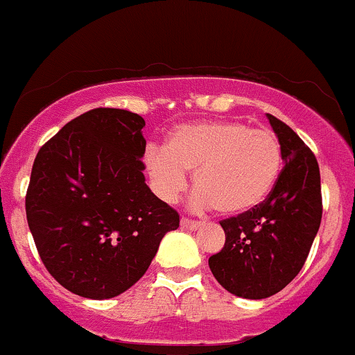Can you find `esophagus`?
Returning a JSON list of instances; mask_svg holds the SVG:
<instances>
[{"label": "esophagus", "instance_id": "obj_1", "mask_svg": "<svg viewBox=\"0 0 355 355\" xmlns=\"http://www.w3.org/2000/svg\"><path fill=\"white\" fill-rule=\"evenodd\" d=\"M201 225H203V222L191 220V218H188V216H182V218H181V227L186 228V230H198Z\"/></svg>", "mask_w": 355, "mask_h": 355}]
</instances>
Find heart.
Segmentation results:
<instances>
[{
    "instance_id": "heart-1",
    "label": "heart",
    "mask_w": 355,
    "mask_h": 355,
    "mask_svg": "<svg viewBox=\"0 0 355 355\" xmlns=\"http://www.w3.org/2000/svg\"><path fill=\"white\" fill-rule=\"evenodd\" d=\"M147 166L166 200L184 191L186 171H194L198 203L235 215L261 205L272 191L283 147L270 130L243 121H196L178 127L166 148H148Z\"/></svg>"
}]
</instances>
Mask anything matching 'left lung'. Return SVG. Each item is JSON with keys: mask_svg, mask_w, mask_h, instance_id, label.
I'll return each instance as SVG.
<instances>
[{"mask_svg": "<svg viewBox=\"0 0 355 355\" xmlns=\"http://www.w3.org/2000/svg\"><path fill=\"white\" fill-rule=\"evenodd\" d=\"M268 118L283 147L279 179L261 205L220 222L225 245L208 259L215 279L249 300L276 295L298 276L323 211L315 154L284 121Z\"/></svg>", "mask_w": 355, "mask_h": 355, "instance_id": "8db88e82", "label": "left lung"}]
</instances>
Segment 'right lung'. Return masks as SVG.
I'll list each match as a JSON object with an SVG mask.
<instances>
[{"mask_svg":"<svg viewBox=\"0 0 355 355\" xmlns=\"http://www.w3.org/2000/svg\"><path fill=\"white\" fill-rule=\"evenodd\" d=\"M144 127L127 110H89L47 140L33 162L30 232L51 276L83 298L127 291L179 227V213L146 184Z\"/></svg>","mask_w":355,"mask_h":355,"instance_id":"add662e5","label":"right lung"}]
</instances>
